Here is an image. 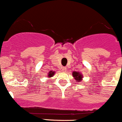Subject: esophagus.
<instances>
[{
	"mask_svg": "<svg viewBox=\"0 0 122 122\" xmlns=\"http://www.w3.org/2000/svg\"><path fill=\"white\" fill-rule=\"evenodd\" d=\"M66 70H67V69H66V67H63L62 69V72H66Z\"/></svg>",
	"mask_w": 122,
	"mask_h": 122,
	"instance_id": "1",
	"label": "esophagus"
}]
</instances>
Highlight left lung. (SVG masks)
I'll list each match as a JSON object with an SVG mask.
<instances>
[{
  "mask_svg": "<svg viewBox=\"0 0 122 122\" xmlns=\"http://www.w3.org/2000/svg\"><path fill=\"white\" fill-rule=\"evenodd\" d=\"M73 76L74 77V79H75L76 81H78V82L81 81L82 77V76L80 73H79V72H76V71L73 72Z\"/></svg>",
  "mask_w": 122,
  "mask_h": 122,
  "instance_id": "obj_1",
  "label": "left lung"
}]
</instances>
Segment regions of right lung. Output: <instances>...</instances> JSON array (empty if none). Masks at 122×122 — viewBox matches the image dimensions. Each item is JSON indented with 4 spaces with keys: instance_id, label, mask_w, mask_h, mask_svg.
<instances>
[{
    "instance_id": "right-lung-1",
    "label": "right lung",
    "mask_w": 122,
    "mask_h": 122,
    "mask_svg": "<svg viewBox=\"0 0 122 122\" xmlns=\"http://www.w3.org/2000/svg\"><path fill=\"white\" fill-rule=\"evenodd\" d=\"M54 74V71H49V73H48V77H52V76H53Z\"/></svg>"
}]
</instances>
